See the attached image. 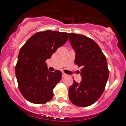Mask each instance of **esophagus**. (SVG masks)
Segmentation results:
<instances>
[{
	"instance_id": "34e87169",
	"label": "esophagus",
	"mask_w": 126,
	"mask_h": 126,
	"mask_svg": "<svg viewBox=\"0 0 126 126\" xmlns=\"http://www.w3.org/2000/svg\"><path fill=\"white\" fill-rule=\"evenodd\" d=\"M67 76H68L67 74H64V72H63V73H62V77H63V78H64V77H67Z\"/></svg>"
}]
</instances>
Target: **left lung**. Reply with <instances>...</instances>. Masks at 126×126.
Masks as SVG:
<instances>
[{"label": "left lung", "instance_id": "1", "mask_svg": "<svg viewBox=\"0 0 126 126\" xmlns=\"http://www.w3.org/2000/svg\"><path fill=\"white\" fill-rule=\"evenodd\" d=\"M69 40L75 51V64L82 67V80L69 87L72 103L80 107L94 103L103 93L109 76L107 59L97 43L84 35L70 33Z\"/></svg>", "mask_w": 126, "mask_h": 126}]
</instances>
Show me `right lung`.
Masks as SVG:
<instances>
[{"mask_svg":"<svg viewBox=\"0 0 126 126\" xmlns=\"http://www.w3.org/2000/svg\"><path fill=\"white\" fill-rule=\"evenodd\" d=\"M68 33L52 30L39 32L19 51L15 74L21 93L28 101L44 104L53 97V89L62 77V72H49L46 61L66 43Z\"/></svg>","mask_w":126,"mask_h":126,"instance_id":"obj_1","label":"right lung"}]
</instances>
